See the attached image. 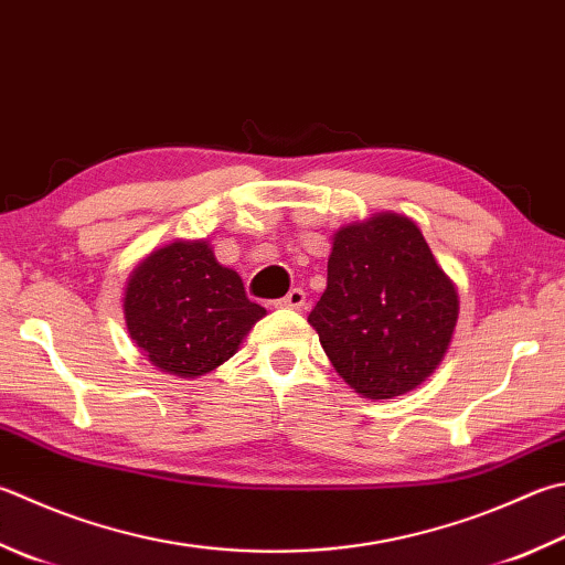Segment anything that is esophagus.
Masks as SVG:
<instances>
[{
    "label": "esophagus",
    "mask_w": 565,
    "mask_h": 565,
    "mask_svg": "<svg viewBox=\"0 0 565 565\" xmlns=\"http://www.w3.org/2000/svg\"><path fill=\"white\" fill-rule=\"evenodd\" d=\"M307 302V295L302 287H292L290 292H287L285 297H280L278 300V307H287V310H302Z\"/></svg>",
    "instance_id": "34e87169"
}]
</instances>
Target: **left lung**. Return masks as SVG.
Returning <instances> with one entry per match:
<instances>
[{"label": "left lung", "instance_id": "left-lung-1", "mask_svg": "<svg viewBox=\"0 0 565 565\" xmlns=\"http://www.w3.org/2000/svg\"><path fill=\"white\" fill-rule=\"evenodd\" d=\"M307 322L351 388L393 398L440 364L457 322V292L420 228L381 214L337 233L327 290Z\"/></svg>", "mask_w": 565, "mask_h": 565}]
</instances>
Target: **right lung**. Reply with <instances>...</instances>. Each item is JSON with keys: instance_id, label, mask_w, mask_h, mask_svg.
<instances>
[{"instance_id": "obj_1", "label": "right lung", "mask_w": 565, "mask_h": 565, "mask_svg": "<svg viewBox=\"0 0 565 565\" xmlns=\"http://www.w3.org/2000/svg\"><path fill=\"white\" fill-rule=\"evenodd\" d=\"M265 315L204 241L172 243L132 273L125 322L154 366L194 379L223 364Z\"/></svg>"}]
</instances>
